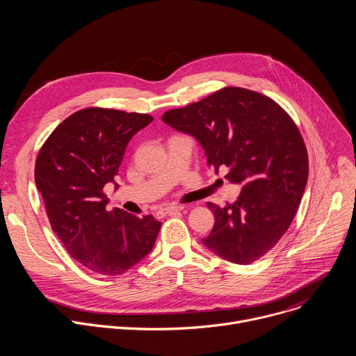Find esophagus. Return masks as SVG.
<instances>
[{
	"instance_id": "34e87169",
	"label": "esophagus",
	"mask_w": 356,
	"mask_h": 356,
	"mask_svg": "<svg viewBox=\"0 0 356 356\" xmlns=\"http://www.w3.org/2000/svg\"><path fill=\"white\" fill-rule=\"evenodd\" d=\"M184 207L183 206H177V204H173V206H169V207H165L162 210L158 211V216L161 217H165V216H169V214H175V213H179L181 211Z\"/></svg>"
}]
</instances>
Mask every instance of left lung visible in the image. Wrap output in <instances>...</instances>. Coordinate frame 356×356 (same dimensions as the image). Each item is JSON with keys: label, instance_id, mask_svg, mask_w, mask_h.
<instances>
[{"label": "left lung", "instance_id": "left-lung-1", "mask_svg": "<svg viewBox=\"0 0 356 356\" xmlns=\"http://www.w3.org/2000/svg\"><path fill=\"white\" fill-rule=\"evenodd\" d=\"M162 120L193 135L216 173L228 168L225 177L243 184L232 204L207 202L216 224L202 243L238 265L266 255L294 220L309 179L307 147L293 118L265 94L224 87Z\"/></svg>", "mask_w": 356, "mask_h": 356}]
</instances>
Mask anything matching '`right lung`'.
<instances>
[{"label":"right lung","instance_id":"add662e5","mask_svg":"<svg viewBox=\"0 0 356 356\" xmlns=\"http://www.w3.org/2000/svg\"><path fill=\"white\" fill-rule=\"evenodd\" d=\"M154 117L88 107L60 122L42 145L35 183L52 231L70 257L103 276H118L143 259L162 222L121 209L106 210L104 186L115 181L129 139Z\"/></svg>","mask_w":356,"mask_h":356}]
</instances>
